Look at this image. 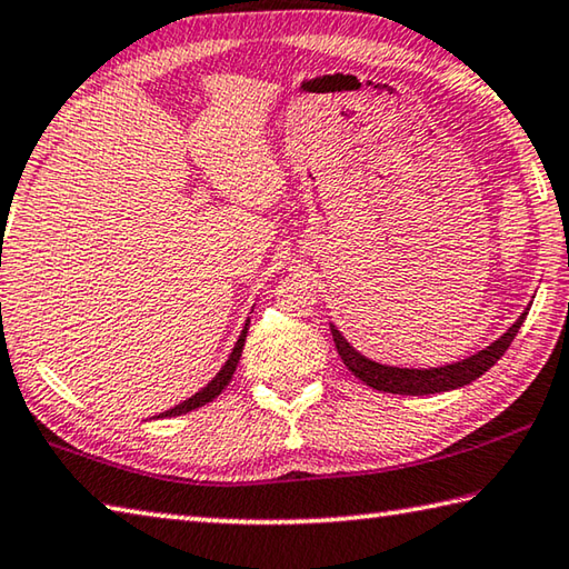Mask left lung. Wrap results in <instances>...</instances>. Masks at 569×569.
I'll return each instance as SVG.
<instances>
[{
  "instance_id": "obj_1",
  "label": "left lung",
  "mask_w": 569,
  "mask_h": 569,
  "mask_svg": "<svg viewBox=\"0 0 569 569\" xmlns=\"http://www.w3.org/2000/svg\"><path fill=\"white\" fill-rule=\"evenodd\" d=\"M525 316H528V311L515 320L508 333L500 336L492 346L480 350V353H475L472 358H465L456 366L430 368V370L390 368V366L373 363V360H368L366 356H360L358 350H353V346H348V340L340 336L336 328H330V333H333V343L338 348L340 360H343L350 373L363 380L366 386L383 392H398V396H430V392H446L452 388L468 386L475 378H480L485 370H490L505 356V350L510 348L512 338L518 336Z\"/></svg>"
}]
</instances>
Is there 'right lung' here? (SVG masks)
<instances>
[{
	"label": "right lung",
	"mask_w": 569,
	"mask_h": 569,
	"mask_svg": "<svg viewBox=\"0 0 569 569\" xmlns=\"http://www.w3.org/2000/svg\"><path fill=\"white\" fill-rule=\"evenodd\" d=\"M243 340H246V328H243V333H241V338H239V343H236V348H233L231 358L226 360V366L221 368V373L216 376V378L211 380V383L206 386L201 392H196V396H191L189 400H183L181 406L171 408V410H167V412H161L159 418L183 416V412H191V410H196V408L206 406V402H211L216 396H221V390L231 383V378H233V370H236V366H239V360H241V350H243Z\"/></svg>",
	"instance_id": "obj_1"
}]
</instances>
